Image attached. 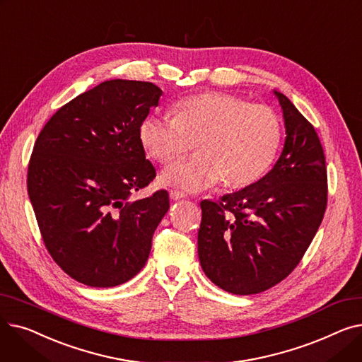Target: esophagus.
Segmentation results:
<instances>
[{"instance_id": "34e87169", "label": "esophagus", "mask_w": 362, "mask_h": 362, "mask_svg": "<svg viewBox=\"0 0 362 362\" xmlns=\"http://www.w3.org/2000/svg\"><path fill=\"white\" fill-rule=\"evenodd\" d=\"M183 198H186V194H183L180 191H170V199L179 201V199H183Z\"/></svg>"}]
</instances>
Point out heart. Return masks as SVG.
Returning <instances> with one entry per match:
<instances>
[{
  "mask_svg": "<svg viewBox=\"0 0 362 362\" xmlns=\"http://www.w3.org/2000/svg\"><path fill=\"white\" fill-rule=\"evenodd\" d=\"M175 117L149 114L139 124L146 154L170 163L195 144L198 154L176 161L161 173V183L187 192L206 191L221 180L248 186L272 167L280 144L281 122L270 107L233 95L205 92L177 101Z\"/></svg>",
  "mask_w": 362,
  "mask_h": 362,
  "instance_id": "b5f03b06",
  "label": "heart"
}]
</instances>
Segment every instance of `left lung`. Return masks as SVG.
<instances>
[{
	"instance_id": "obj_1",
	"label": "left lung",
	"mask_w": 362,
	"mask_h": 362,
	"mask_svg": "<svg viewBox=\"0 0 362 362\" xmlns=\"http://www.w3.org/2000/svg\"><path fill=\"white\" fill-rule=\"evenodd\" d=\"M274 95L286 129L274 167L220 202H201V267L216 286L235 295L259 293L288 277L327 205L326 157L317 132L288 97Z\"/></svg>"
}]
</instances>
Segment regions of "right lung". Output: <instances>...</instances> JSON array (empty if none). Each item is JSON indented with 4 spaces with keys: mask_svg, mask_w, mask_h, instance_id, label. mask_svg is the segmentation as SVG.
<instances>
[{
    "mask_svg": "<svg viewBox=\"0 0 362 362\" xmlns=\"http://www.w3.org/2000/svg\"><path fill=\"white\" fill-rule=\"evenodd\" d=\"M163 90L151 82L105 81L63 105L41 130L28 168V192L52 259L90 288L135 277L170 208L167 191L130 201L156 168L139 124Z\"/></svg>",
    "mask_w": 362,
    "mask_h": 362,
    "instance_id": "right-lung-1",
    "label": "right lung"
}]
</instances>
